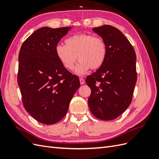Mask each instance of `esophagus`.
Segmentation results:
<instances>
[{"label": "esophagus", "instance_id": "obj_1", "mask_svg": "<svg viewBox=\"0 0 159 159\" xmlns=\"http://www.w3.org/2000/svg\"><path fill=\"white\" fill-rule=\"evenodd\" d=\"M80 81L81 85H83L85 83V81L83 78H80Z\"/></svg>", "mask_w": 159, "mask_h": 159}]
</instances>
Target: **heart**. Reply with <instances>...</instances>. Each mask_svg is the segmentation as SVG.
Here are the masks:
<instances>
[{"mask_svg": "<svg viewBox=\"0 0 159 159\" xmlns=\"http://www.w3.org/2000/svg\"><path fill=\"white\" fill-rule=\"evenodd\" d=\"M66 45L57 44L56 54L62 66L73 70L77 58L80 61L75 68V74H85L91 68H101L106 60L107 47L102 38L90 34L72 36L65 40Z\"/></svg>", "mask_w": 159, "mask_h": 159, "instance_id": "obj_1", "label": "heart"}]
</instances>
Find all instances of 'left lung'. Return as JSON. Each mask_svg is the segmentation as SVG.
Instances as JSON below:
<instances>
[{"instance_id": "1", "label": "left lung", "mask_w": 159, "mask_h": 159, "mask_svg": "<svg viewBox=\"0 0 159 159\" xmlns=\"http://www.w3.org/2000/svg\"><path fill=\"white\" fill-rule=\"evenodd\" d=\"M92 30L105 40L107 54L103 66L86 79L91 90L88 105L95 117L110 121L131 103L137 78V57L131 43L117 28L103 25Z\"/></svg>"}]
</instances>
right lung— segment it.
I'll list each match as a JSON object with an SVG mask.
<instances>
[{
  "label": "right lung",
  "instance_id": "1",
  "mask_svg": "<svg viewBox=\"0 0 159 159\" xmlns=\"http://www.w3.org/2000/svg\"><path fill=\"white\" fill-rule=\"evenodd\" d=\"M71 27L38 29L23 42L18 56V84L26 111L52 125L66 115L80 86L78 77L62 66L56 47Z\"/></svg>",
  "mask_w": 159,
  "mask_h": 159
}]
</instances>
